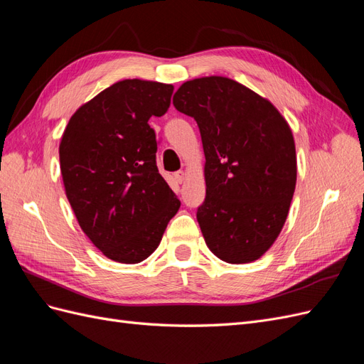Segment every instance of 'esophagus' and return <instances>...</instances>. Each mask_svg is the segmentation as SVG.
Wrapping results in <instances>:
<instances>
[{"mask_svg": "<svg viewBox=\"0 0 364 364\" xmlns=\"http://www.w3.org/2000/svg\"><path fill=\"white\" fill-rule=\"evenodd\" d=\"M174 178H176V181H178L179 183H182V182L186 179V173H185V171L174 173Z\"/></svg>", "mask_w": 364, "mask_h": 364, "instance_id": "34e87169", "label": "esophagus"}]
</instances>
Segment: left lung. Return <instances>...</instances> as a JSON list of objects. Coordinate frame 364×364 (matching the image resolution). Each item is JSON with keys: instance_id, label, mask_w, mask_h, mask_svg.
<instances>
[{"instance_id": "left-lung-1", "label": "left lung", "mask_w": 364, "mask_h": 364, "mask_svg": "<svg viewBox=\"0 0 364 364\" xmlns=\"http://www.w3.org/2000/svg\"><path fill=\"white\" fill-rule=\"evenodd\" d=\"M173 105L200 130L206 197L197 222L206 246L229 264L259 259L281 234L296 188L287 119L267 98L222 75L182 83Z\"/></svg>"}]
</instances>
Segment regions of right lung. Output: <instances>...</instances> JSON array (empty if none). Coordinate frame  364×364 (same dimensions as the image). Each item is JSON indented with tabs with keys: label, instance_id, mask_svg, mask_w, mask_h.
I'll return each instance as SVG.
<instances>
[{
	"label": "right lung",
	"instance_id": "1",
	"mask_svg": "<svg viewBox=\"0 0 364 364\" xmlns=\"http://www.w3.org/2000/svg\"><path fill=\"white\" fill-rule=\"evenodd\" d=\"M173 85L126 79L82 105L59 144L65 194L86 237L109 259L136 264L161 243L181 202L156 167L150 117L170 106Z\"/></svg>",
	"mask_w": 364,
	"mask_h": 364
}]
</instances>
